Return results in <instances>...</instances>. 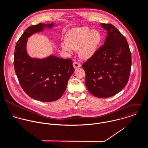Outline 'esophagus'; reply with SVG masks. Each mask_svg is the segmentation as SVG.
Masks as SVG:
<instances>
[{
    "label": "esophagus",
    "mask_w": 148,
    "mask_h": 148,
    "mask_svg": "<svg viewBox=\"0 0 148 148\" xmlns=\"http://www.w3.org/2000/svg\"><path fill=\"white\" fill-rule=\"evenodd\" d=\"M73 66H74V69H77V68H78V67H81V64L79 63H78V62H74L73 63Z\"/></svg>",
    "instance_id": "obj_1"
}]
</instances>
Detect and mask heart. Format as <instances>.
I'll return each instance as SVG.
<instances>
[{
	"mask_svg": "<svg viewBox=\"0 0 148 148\" xmlns=\"http://www.w3.org/2000/svg\"><path fill=\"white\" fill-rule=\"evenodd\" d=\"M65 42L61 44L62 49L70 53L78 49L79 57L85 60L92 58L101 41V35L96 30L88 27H75L69 30L64 36Z\"/></svg>",
	"mask_w": 148,
	"mask_h": 148,
	"instance_id": "obj_1",
	"label": "heart"
}]
</instances>
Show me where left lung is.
Wrapping results in <instances>:
<instances>
[{"mask_svg":"<svg viewBox=\"0 0 148 148\" xmlns=\"http://www.w3.org/2000/svg\"><path fill=\"white\" fill-rule=\"evenodd\" d=\"M107 31L104 45L85 62V84L94 96L107 98L121 92L130 74L132 55L125 37L112 24L101 23Z\"/></svg>","mask_w":148,"mask_h":148,"instance_id":"1","label":"left lung"}]
</instances>
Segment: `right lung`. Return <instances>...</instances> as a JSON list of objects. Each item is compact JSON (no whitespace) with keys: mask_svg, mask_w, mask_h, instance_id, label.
<instances>
[{"mask_svg":"<svg viewBox=\"0 0 148 148\" xmlns=\"http://www.w3.org/2000/svg\"><path fill=\"white\" fill-rule=\"evenodd\" d=\"M53 26L54 23H41L29 26L17 41L14 52V69L22 88L30 97L42 102L60 98L74 72L70 59H64L53 55L42 59L32 58L27 52V38Z\"/></svg>","mask_w":148,"mask_h":148,"instance_id":"1","label":"right lung"}]
</instances>
